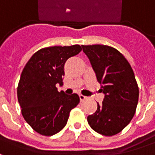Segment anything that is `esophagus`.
Returning <instances> with one entry per match:
<instances>
[{"instance_id": "esophagus-1", "label": "esophagus", "mask_w": 155, "mask_h": 155, "mask_svg": "<svg viewBox=\"0 0 155 155\" xmlns=\"http://www.w3.org/2000/svg\"><path fill=\"white\" fill-rule=\"evenodd\" d=\"M79 96H80V100H81V101H84L88 99V97L84 96V95H83V94H80Z\"/></svg>"}]
</instances>
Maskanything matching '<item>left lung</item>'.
Here are the masks:
<instances>
[{"mask_svg": "<svg viewBox=\"0 0 155 155\" xmlns=\"http://www.w3.org/2000/svg\"><path fill=\"white\" fill-rule=\"evenodd\" d=\"M91 61L101 91L102 104L87 117V121L97 133L112 136L130 124L135 114L139 101V87L130 63L116 49L104 45H82Z\"/></svg>", "mask_w": 155, "mask_h": 155, "instance_id": "1", "label": "left lung"}]
</instances>
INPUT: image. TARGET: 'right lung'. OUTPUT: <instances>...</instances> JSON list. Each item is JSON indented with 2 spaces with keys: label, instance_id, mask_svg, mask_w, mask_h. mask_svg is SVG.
Masks as SVG:
<instances>
[{
  "label": "right lung",
  "instance_id": "1",
  "mask_svg": "<svg viewBox=\"0 0 155 155\" xmlns=\"http://www.w3.org/2000/svg\"><path fill=\"white\" fill-rule=\"evenodd\" d=\"M81 45L52 46L36 51L22 71L17 87L21 114L33 130L45 136L60 132L70 112L80 103L77 94L59 92L63 84L64 65L81 51Z\"/></svg>",
  "mask_w": 155,
  "mask_h": 155
}]
</instances>
